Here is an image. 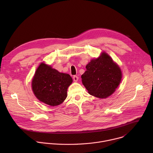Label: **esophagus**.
Masks as SVG:
<instances>
[{
    "label": "esophagus",
    "instance_id": "1",
    "mask_svg": "<svg viewBox=\"0 0 153 153\" xmlns=\"http://www.w3.org/2000/svg\"><path fill=\"white\" fill-rule=\"evenodd\" d=\"M78 79H79V77L77 76H73V80H74V82H77Z\"/></svg>",
    "mask_w": 153,
    "mask_h": 153
}]
</instances>
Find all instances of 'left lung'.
Listing matches in <instances>:
<instances>
[{"label":"left lung","instance_id":"left-lung-1","mask_svg":"<svg viewBox=\"0 0 153 153\" xmlns=\"http://www.w3.org/2000/svg\"><path fill=\"white\" fill-rule=\"evenodd\" d=\"M82 82L90 94L103 99L111 96L122 79L120 67L107 53L103 52L86 65Z\"/></svg>","mask_w":153,"mask_h":153}]
</instances>
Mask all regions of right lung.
<instances>
[{"label":"right lung","mask_w":153,"mask_h":153,"mask_svg":"<svg viewBox=\"0 0 153 153\" xmlns=\"http://www.w3.org/2000/svg\"><path fill=\"white\" fill-rule=\"evenodd\" d=\"M72 82L73 79L68 74L60 73L41 63L32 80V90L40 102L57 106L67 98V89Z\"/></svg>","instance_id":"1"}]
</instances>
